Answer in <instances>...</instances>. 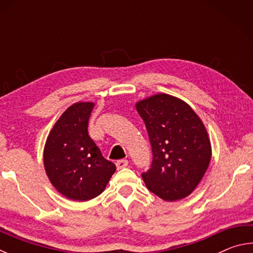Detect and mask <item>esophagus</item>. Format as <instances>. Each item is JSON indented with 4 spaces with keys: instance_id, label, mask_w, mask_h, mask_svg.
Returning a JSON list of instances; mask_svg holds the SVG:
<instances>
[{
    "instance_id": "obj_1",
    "label": "esophagus",
    "mask_w": 253,
    "mask_h": 253,
    "mask_svg": "<svg viewBox=\"0 0 253 253\" xmlns=\"http://www.w3.org/2000/svg\"><path fill=\"white\" fill-rule=\"evenodd\" d=\"M128 164H129V162H128L127 160H122V161H118L116 163V166H117V169H122L124 168H126V166H128Z\"/></svg>"
}]
</instances>
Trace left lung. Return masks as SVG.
<instances>
[{
  "label": "left lung",
  "instance_id": "1",
  "mask_svg": "<svg viewBox=\"0 0 253 253\" xmlns=\"http://www.w3.org/2000/svg\"><path fill=\"white\" fill-rule=\"evenodd\" d=\"M135 107L153 151L152 168L142 174L146 187L169 202L186 198L203 178L212 157L203 122L190 105L169 93L149 96Z\"/></svg>",
  "mask_w": 253,
  "mask_h": 253
}]
</instances>
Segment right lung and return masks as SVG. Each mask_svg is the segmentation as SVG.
Wrapping results in <instances>:
<instances>
[{"label": "right lung", "instance_id": "add662e5", "mask_svg": "<svg viewBox=\"0 0 253 253\" xmlns=\"http://www.w3.org/2000/svg\"><path fill=\"white\" fill-rule=\"evenodd\" d=\"M95 107L79 101L63 111L46 137L43 165L49 181L60 194L72 201H89L105 191L116 170L101 155L88 135V122Z\"/></svg>", "mask_w": 253, "mask_h": 253}]
</instances>
